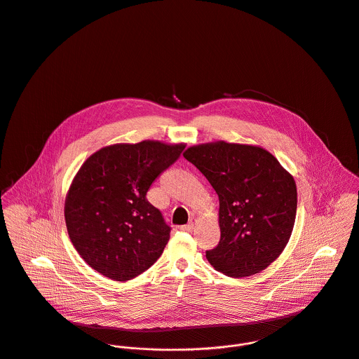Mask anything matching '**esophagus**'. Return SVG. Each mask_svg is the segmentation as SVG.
<instances>
[{
	"label": "esophagus",
	"mask_w": 359,
	"mask_h": 359,
	"mask_svg": "<svg viewBox=\"0 0 359 359\" xmlns=\"http://www.w3.org/2000/svg\"><path fill=\"white\" fill-rule=\"evenodd\" d=\"M194 227H196V220H194V219H191V220L189 222V224H186V226H183V227H182V230H183V231H189V233H190V231H193V230H194Z\"/></svg>",
	"instance_id": "obj_1"
}]
</instances>
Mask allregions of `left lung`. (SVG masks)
Instances as JSON below:
<instances>
[{
	"mask_svg": "<svg viewBox=\"0 0 359 359\" xmlns=\"http://www.w3.org/2000/svg\"><path fill=\"white\" fill-rule=\"evenodd\" d=\"M219 196V245L206 252L215 270L231 278L257 274L283 252L293 231L297 190L293 176L266 149L216 140L189 147Z\"/></svg>",
	"mask_w": 359,
	"mask_h": 359,
	"instance_id": "left-lung-1",
	"label": "left lung"
}]
</instances>
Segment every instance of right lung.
<instances>
[{"label": "right lung", "instance_id": "right-lung-1", "mask_svg": "<svg viewBox=\"0 0 359 359\" xmlns=\"http://www.w3.org/2000/svg\"><path fill=\"white\" fill-rule=\"evenodd\" d=\"M184 143L143 140L102 147L81 165L65 201L72 243L95 271L129 280L151 267L170 229L146 194Z\"/></svg>", "mask_w": 359, "mask_h": 359}]
</instances>
